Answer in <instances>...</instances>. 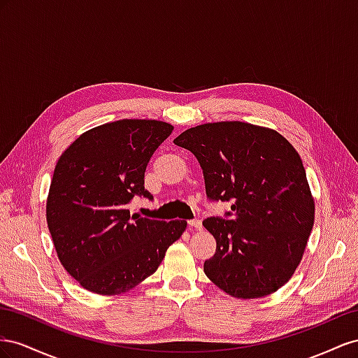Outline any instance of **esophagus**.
<instances>
[{
	"mask_svg": "<svg viewBox=\"0 0 358 358\" xmlns=\"http://www.w3.org/2000/svg\"><path fill=\"white\" fill-rule=\"evenodd\" d=\"M189 228L190 229H196L199 231L202 228V222L199 219H195V220H189Z\"/></svg>",
	"mask_w": 358,
	"mask_h": 358,
	"instance_id": "1",
	"label": "esophagus"
}]
</instances>
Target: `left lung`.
Masks as SVG:
<instances>
[{"mask_svg":"<svg viewBox=\"0 0 358 358\" xmlns=\"http://www.w3.org/2000/svg\"><path fill=\"white\" fill-rule=\"evenodd\" d=\"M173 144L199 162L207 196L232 201L231 220L202 222L216 240L207 278L236 299H261L297 270L315 222L300 155L279 131L217 121L182 131Z\"/></svg>","mask_w":358,"mask_h":358,"instance_id":"1","label":"left lung"}]
</instances>
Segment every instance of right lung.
Segmentation results:
<instances>
[{
  "instance_id": "right-lung-1",
  "label": "right lung",
  "mask_w": 358,
  "mask_h": 358,
  "mask_svg": "<svg viewBox=\"0 0 358 358\" xmlns=\"http://www.w3.org/2000/svg\"><path fill=\"white\" fill-rule=\"evenodd\" d=\"M173 130L159 120H118L84 131L59 156L46 220L61 265L80 287L118 295L155 273L186 220L130 216L134 196H152L144 173Z\"/></svg>"
}]
</instances>
